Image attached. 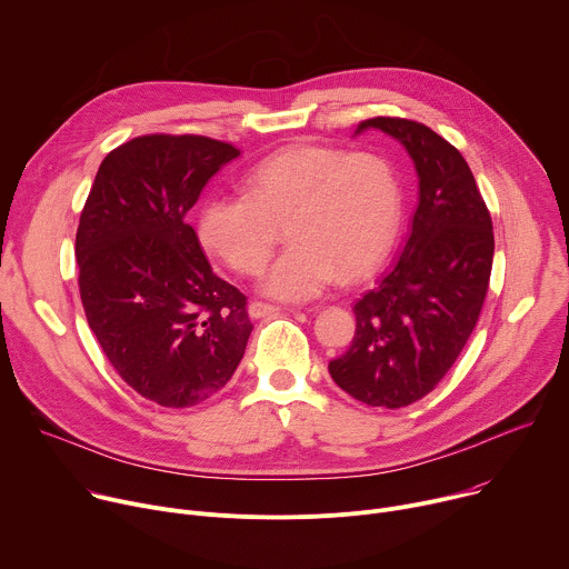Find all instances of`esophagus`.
<instances>
[{
  "instance_id": "34e87169",
  "label": "esophagus",
  "mask_w": 569,
  "mask_h": 569,
  "mask_svg": "<svg viewBox=\"0 0 569 569\" xmlns=\"http://www.w3.org/2000/svg\"><path fill=\"white\" fill-rule=\"evenodd\" d=\"M280 309L276 307V305H267V302H260V300H256V302H250L248 305V313H250V319H262V317H271V313H278Z\"/></svg>"
}]
</instances>
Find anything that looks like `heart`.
Wrapping results in <instances>:
<instances>
[{
  "mask_svg": "<svg viewBox=\"0 0 569 569\" xmlns=\"http://www.w3.org/2000/svg\"><path fill=\"white\" fill-rule=\"evenodd\" d=\"M243 194H210L199 239L234 273H256L287 223L289 248L260 278L262 293L302 302L337 278L357 282L382 262L400 221L393 164L372 151L293 144L241 178Z\"/></svg>",
  "mask_w": 569,
  "mask_h": 569,
  "instance_id": "1",
  "label": "heart"
}]
</instances>
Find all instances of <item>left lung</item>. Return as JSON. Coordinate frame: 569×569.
I'll return each mask as SVG.
<instances>
[{"label": "left lung", "mask_w": 569, "mask_h": 569, "mask_svg": "<svg viewBox=\"0 0 569 569\" xmlns=\"http://www.w3.org/2000/svg\"><path fill=\"white\" fill-rule=\"evenodd\" d=\"M396 138L418 171V208L398 264L352 307L350 348L332 380L368 407L400 409L443 380L481 313L492 269V221L475 176L448 140L402 117H372L355 133Z\"/></svg>", "instance_id": "8db88e82"}]
</instances>
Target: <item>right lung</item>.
Returning a JSON list of instances; mask_svg holds the SVG:
<instances>
[{"instance_id": "obj_1", "label": "right lung", "mask_w": 569, "mask_h": 569, "mask_svg": "<svg viewBox=\"0 0 569 569\" xmlns=\"http://www.w3.org/2000/svg\"><path fill=\"white\" fill-rule=\"evenodd\" d=\"M239 156L203 136H140L112 149L77 230L86 319L121 380L184 409L221 391L252 323L184 221L208 180Z\"/></svg>"}]
</instances>
